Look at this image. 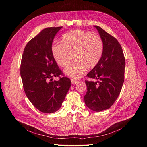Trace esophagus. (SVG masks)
<instances>
[{
  "instance_id": "34e87169",
  "label": "esophagus",
  "mask_w": 147,
  "mask_h": 147,
  "mask_svg": "<svg viewBox=\"0 0 147 147\" xmlns=\"http://www.w3.org/2000/svg\"><path fill=\"white\" fill-rule=\"evenodd\" d=\"M71 83H72V84H73V85H74V84H76L77 83H78V82H79V80H76V79H73V78L71 79Z\"/></svg>"
}]
</instances>
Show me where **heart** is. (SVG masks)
I'll return each mask as SVG.
<instances>
[{
	"instance_id": "1",
	"label": "heart",
	"mask_w": 147,
	"mask_h": 147,
	"mask_svg": "<svg viewBox=\"0 0 147 147\" xmlns=\"http://www.w3.org/2000/svg\"><path fill=\"white\" fill-rule=\"evenodd\" d=\"M54 58L60 67H66V75L74 79L81 77L88 69L93 68L100 61L104 52L101 38L92 32L82 30L70 31L61 38V42L52 46Z\"/></svg>"
}]
</instances>
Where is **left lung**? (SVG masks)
Listing matches in <instances>:
<instances>
[{
	"instance_id": "8db88e82",
	"label": "left lung",
	"mask_w": 147,
	"mask_h": 147,
	"mask_svg": "<svg viewBox=\"0 0 147 147\" xmlns=\"http://www.w3.org/2000/svg\"><path fill=\"white\" fill-rule=\"evenodd\" d=\"M96 28L104 43V52L99 63L87 76L98 81L85 80L87 91L84 96L86 106L100 112L110 108L119 96L125 78V59L117 40L102 28Z\"/></svg>"
}]
</instances>
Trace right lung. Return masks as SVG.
Listing matches in <instances>:
<instances>
[{
    "instance_id": "add662e5",
    "label": "right lung",
    "mask_w": 147,
    "mask_h": 147,
    "mask_svg": "<svg viewBox=\"0 0 147 147\" xmlns=\"http://www.w3.org/2000/svg\"><path fill=\"white\" fill-rule=\"evenodd\" d=\"M62 27H48L26 45L22 56L20 73L23 88L31 103L40 111L52 113L61 107L69 89L71 80L63 76L52 52L55 35Z\"/></svg>"
}]
</instances>
